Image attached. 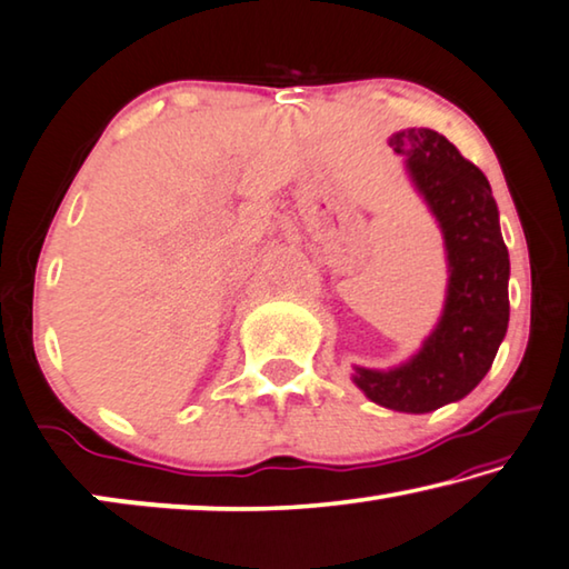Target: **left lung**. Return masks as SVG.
I'll use <instances>...</instances> for the list:
<instances>
[{
	"instance_id": "1",
	"label": "left lung",
	"mask_w": 569,
	"mask_h": 569,
	"mask_svg": "<svg viewBox=\"0 0 569 569\" xmlns=\"http://www.w3.org/2000/svg\"><path fill=\"white\" fill-rule=\"evenodd\" d=\"M388 146L439 221L449 284L418 352L388 370L356 366L352 383L390 411L431 413L469 396L497 358L509 325V251L487 176L459 148L431 128L398 130Z\"/></svg>"
}]
</instances>
